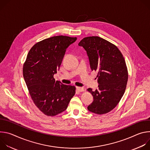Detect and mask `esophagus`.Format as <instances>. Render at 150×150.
Instances as JSON below:
<instances>
[{
  "mask_svg": "<svg viewBox=\"0 0 150 150\" xmlns=\"http://www.w3.org/2000/svg\"><path fill=\"white\" fill-rule=\"evenodd\" d=\"M76 89L77 90L79 91V92H83L85 91L84 88H82V87H76Z\"/></svg>",
  "mask_w": 150,
  "mask_h": 150,
  "instance_id": "obj_1",
  "label": "esophagus"
}]
</instances>
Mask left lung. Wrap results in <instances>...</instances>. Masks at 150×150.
<instances>
[{
	"label": "left lung",
	"mask_w": 150,
	"mask_h": 150,
	"mask_svg": "<svg viewBox=\"0 0 150 150\" xmlns=\"http://www.w3.org/2000/svg\"><path fill=\"white\" fill-rule=\"evenodd\" d=\"M78 45L86 50L99 83L98 90H87L94 97L88 110L97 115L108 113L118 104L126 90L128 72L125 59L116 46L98 36L85 37Z\"/></svg>",
	"instance_id": "left-lung-1"
}]
</instances>
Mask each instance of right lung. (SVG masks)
I'll return each instance as SVG.
<instances>
[{"mask_svg":"<svg viewBox=\"0 0 150 150\" xmlns=\"http://www.w3.org/2000/svg\"><path fill=\"white\" fill-rule=\"evenodd\" d=\"M76 37L53 36L37 42L30 50L23 65V76L31 98L45 115L54 116L65 111L76 87L55 81L67 48Z\"/></svg>","mask_w":150,"mask_h":150,"instance_id":"add662e5","label":"right lung"}]
</instances>
